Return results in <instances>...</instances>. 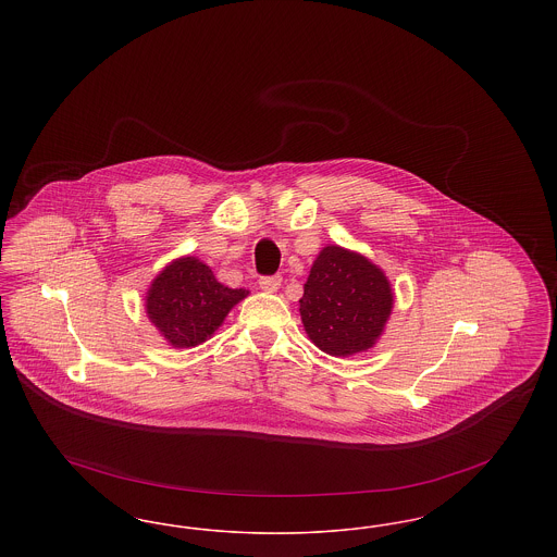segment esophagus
Masks as SVG:
<instances>
[{"mask_svg": "<svg viewBox=\"0 0 557 557\" xmlns=\"http://www.w3.org/2000/svg\"><path fill=\"white\" fill-rule=\"evenodd\" d=\"M259 286L265 292H275L282 286V277L280 275H263V277H259Z\"/></svg>", "mask_w": 557, "mask_h": 557, "instance_id": "34e87169", "label": "esophagus"}]
</instances>
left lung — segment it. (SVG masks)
Segmentation results:
<instances>
[{
  "label": "left lung",
  "mask_w": 557,
  "mask_h": 557,
  "mask_svg": "<svg viewBox=\"0 0 557 557\" xmlns=\"http://www.w3.org/2000/svg\"><path fill=\"white\" fill-rule=\"evenodd\" d=\"M393 309L386 275L357 252L325 246L311 267L300 318L309 338L332 357L375 345Z\"/></svg>",
  "instance_id": "left-lung-1"
}]
</instances>
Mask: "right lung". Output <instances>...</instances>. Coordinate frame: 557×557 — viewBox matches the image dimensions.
I'll return each mask as SVG.
<instances>
[{"mask_svg": "<svg viewBox=\"0 0 557 557\" xmlns=\"http://www.w3.org/2000/svg\"><path fill=\"white\" fill-rule=\"evenodd\" d=\"M248 292L219 284L211 269L194 257L173 261L146 296L148 318L175 346L189 348L211 338L230 309Z\"/></svg>", "mask_w": 557, "mask_h": 557, "instance_id": "right-lung-1", "label": "right lung"}]
</instances>
